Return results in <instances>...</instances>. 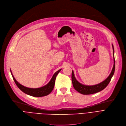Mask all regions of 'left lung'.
I'll return each mask as SVG.
<instances>
[{"label":"left lung","instance_id":"obj_1","mask_svg":"<svg viewBox=\"0 0 126 126\" xmlns=\"http://www.w3.org/2000/svg\"><path fill=\"white\" fill-rule=\"evenodd\" d=\"M113 50V59H114V65L112 69V71L109 74V76L107 79H106L104 81L100 82L97 84L93 85H84L80 83L75 78L74 76V72L72 70V75H71V79L72 82L74 89L78 91L79 93L84 94V95H89L94 94L98 92H100L103 90L109 83L111 79L113 76L115 68V60L114 58V48L113 45L112 44Z\"/></svg>","mask_w":126,"mask_h":126}]
</instances>
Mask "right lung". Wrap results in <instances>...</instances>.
<instances>
[{
  "instance_id": "1",
  "label": "right lung",
  "mask_w": 126,
  "mask_h": 126,
  "mask_svg": "<svg viewBox=\"0 0 126 126\" xmlns=\"http://www.w3.org/2000/svg\"><path fill=\"white\" fill-rule=\"evenodd\" d=\"M61 70L62 69H59L54 74L51 79L50 80V81L48 82V83H47L46 85H44V86H42L39 88H29V87H25L22 85L15 79L11 70H10V72L12 76V78L14 79V81L15 82L16 85L22 92H23L25 94H28L29 95H30L33 97H43V96H47L52 91L55 86V80H56L57 75Z\"/></svg>"
}]
</instances>
